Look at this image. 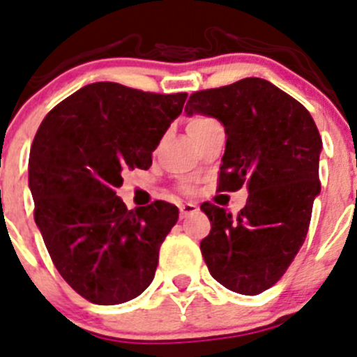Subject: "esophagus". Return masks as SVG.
Returning <instances> with one entry per match:
<instances>
[{"mask_svg":"<svg viewBox=\"0 0 357 357\" xmlns=\"http://www.w3.org/2000/svg\"><path fill=\"white\" fill-rule=\"evenodd\" d=\"M199 211V206L194 204V202H185V204L179 206V215L181 218H186V216L194 215V213Z\"/></svg>","mask_w":357,"mask_h":357,"instance_id":"obj_1","label":"esophagus"}]
</instances>
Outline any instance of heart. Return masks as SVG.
I'll list each match as a JSON object with an SVG mask.
<instances>
[{
	"label": "heart",
	"mask_w": 357,
	"mask_h": 357,
	"mask_svg": "<svg viewBox=\"0 0 357 357\" xmlns=\"http://www.w3.org/2000/svg\"><path fill=\"white\" fill-rule=\"evenodd\" d=\"M206 121H209V119L208 118H194L192 121L188 123V125H201V123H206Z\"/></svg>",
	"instance_id": "obj_1"
}]
</instances>
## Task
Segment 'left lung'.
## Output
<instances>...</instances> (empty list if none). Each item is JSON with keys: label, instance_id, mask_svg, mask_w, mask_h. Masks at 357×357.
I'll return each mask as SVG.
<instances>
[{"label": "left lung", "instance_id": "obj_1", "mask_svg": "<svg viewBox=\"0 0 357 357\" xmlns=\"http://www.w3.org/2000/svg\"><path fill=\"white\" fill-rule=\"evenodd\" d=\"M185 112L224 125L218 190L248 188L236 216L211 202L201 206L211 222L202 257L229 291L261 294L284 276L305 243L321 194L317 126L298 100L259 77L194 93Z\"/></svg>", "mask_w": 357, "mask_h": 357}]
</instances>
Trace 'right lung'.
Instances as JSON below:
<instances>
[{
  "label": "right lung",
  "instance_id": "1",
  "mask_svg": "<svg viewBox=\"0 0 357 357\" xmlns=\"http://www.w3.org/2000/svg\"><path fill=\"white\" fill-rule=\"evenodd\" d=\"M185 100L186 93L93 82L58 103L36 132L29 151L36 227L59 275L95 305L130 301L155 278L178 208L155 201L126 209L116 188L125 171L151 167Z\"/></svg>",
  "mask_w": 357,
  "mask_h": 357
}]
</instances>
